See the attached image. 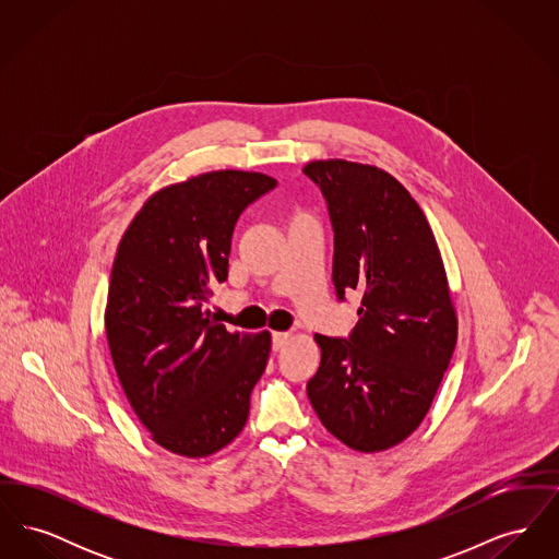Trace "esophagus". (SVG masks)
<instances>
[{"mask_svg":"<svg viewBox=\"0 0 559 559\" xmlns=\"http://www.w3.org/2000/svg\"><path fill=\"white\" fill-rule=\"evenodd\" d=\"M289 340H292L289 333H272V347H274V349H281Z\"/></svg>","mask_w":559,"mask_h":559,"instance_id":"esophagus-1","label":"esophagus"}]
</instances>
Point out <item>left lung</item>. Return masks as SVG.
<instances>
[{
    "label": "left lung",
    "instance_id": "8db88e82",
    "mask_svg": "<svg viewBox=\"0 0 559 559\" xmlns=\"http://www.w3.org/2000/svg\"><path fill=\"white\" fill-rule=\"evenodd\" d=\"M335 233L333 285L362 293L347 340L314 335L320 367L308 399L346 447L388 451L431 406L456 346V312L426 213L388 171L344 159L312 160Z\"/></svg>",
    "mask_w": 559,
    "mask_h": 559
}]
</instances>
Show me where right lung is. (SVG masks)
I'll return each mask as SVG.
<instances>
[{
  "label": "right lung",
  "instance_id": "1",
  "mask_svg": "<svg viewBox=\"0 0 559 559\" xmlns=\"http://www.w3.org/2000/svg\"><path fill=\"white\" fill-rule=\"evenodd\" d=\"M274 187L266 174L224 169L160 188L117 247L108 347L133 413L165 451L210 456L247 424L270 333H230L205 304L228 278L240 213Z\"/></svg>",
  "mask_w": 559,
  "mask_h": 559
}]
</instances>
